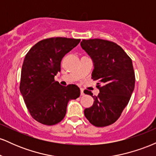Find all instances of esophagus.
Wrapping results in <instances>:
<instances>
[{
  "label": "esophagus",
  "mask_w": 156,
  "mask_h": 156,
  "mask_svg": "<svg viewBox=\"0 0 156 156\" xmlns=\"http://www.w3.org/2000/svg\"><path fill=\"white\" fill-rule=\"evenodd\" d=\"M80 95H81V96L84 95V92H83V89H80Z\"/></svg>",
  "instance_id": "1"
}]
</instances>
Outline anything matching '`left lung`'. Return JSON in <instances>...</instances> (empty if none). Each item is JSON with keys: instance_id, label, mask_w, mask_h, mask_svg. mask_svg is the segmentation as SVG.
Wrapping results in <instances>:
<instances>
[{"instance_id": "8db88e82", "label": "left lung", "mask_w": 156, "mask_h": 156, "mask_svg": "<svg viewBox=\"0 0 156 156\" xmlns=\"http://www.w3.org/2000/svg\"><path fill=\"white\" fill-rule=\"evenodd\" d=\"M80 46L92 58V78L99 81L97 87L100 90L98 96L84 91L94 99L92 106L84 110V115L94 126H108L119 119L134 90L132 60L120 46L108 40L83 39Z\"/></svg>"}]
</instances>
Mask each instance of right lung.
Returning <instances> with one entry per match:
<instances>
[{
    "instance_id": "1",
    "label": "right lung",
    "mask_w": 156,
    "mask_h": 156,
    "mask_svg": "<svg viewBox=\"0 0 156 156\" xmlns=\"http://www.w3.org/2000/svg\"><path fill=\"white\" fill-rule=\"evenodd\" d=\"M80 39L53 37L39 41L23 61L20 90L31 117L46 125L58 123L65 117L67 103L80 96V89L55 81L64 55L78 44Z\"/></svg>"
}]
</instances>
